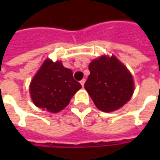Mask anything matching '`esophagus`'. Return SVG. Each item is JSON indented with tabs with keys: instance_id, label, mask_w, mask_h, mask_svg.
Masks as SVG:
<instances>
[{
	"instance_id": "1",
	"label": "esophagus",
	"mask_w": 160,
	"mask_h": 160,
	"mask_svg": "<svg viewBox=\"0 0 160 160\" xmlns=\"http://www.w3.org/2000/svg\"><path fill=\"white\" fill-rule=\"evenodd\" d=\"M85 82H86V80H85V79H83V80H81L80 81V83L81 84V86H82V87H84V84H85Z\"/></svg>"
}]
</instances>
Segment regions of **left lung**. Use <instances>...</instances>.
Segmentation results:
<instances>
[{
	"label": "left lung",
	"mask_w": 160,
	"mask_h": 160,
	"mask_svg": "<svg viewBox=\"0 0 160 160\" xmlns=\"http://www.w3.org/2000/svg\"><path fill=\"white\" fill-rule=\"evenodd\" d=\"M85 89L98 109L111 112L122 107L134 93L130 72L114 56H102L89 64Z\"/></svg>",
	"instance_id": "8db88e82"
}]
</instances>
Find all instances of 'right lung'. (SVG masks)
<instances>
[{"instance_id": "right-lung-1", "label": "right lung", "mask_w": 160, "mask_h": 160, "mask_svg": "<svg viewBox=\"0 0 160 160\" xmlns=\"http://www.w3.org/2000/svg\"><path fill=\"white\" fill-rule=\"evenodd\" d=\"M81 88L73 79V72L64 68L61 61L46 59L30 84V94L37 107L57 113L69 104Z\"/></svg>"}]
</instances>
